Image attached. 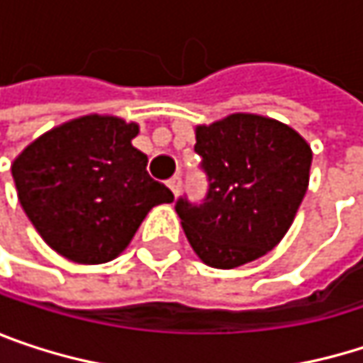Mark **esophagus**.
<instances>
[{
  "label": "esophagus",
  "instance_id": "esophagus-1",
  "mask_svg": "<svg viewBox=\"0 0 363 363\" xmlns=\"http://www.w3.org/2000/svg\"><path fill=\"white\" fill-rule=\"evenodd\" d=\"M168 186H170V191H172L174 195H179V193H181V186H182L181 177H172V179L168 181Z\"/></svg>",
  "mask_w": 363,
  "mask_h": 363
}]
</instances>
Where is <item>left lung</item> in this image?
<instances>
[{
  "mask_svg": "<svg viewBox=\"0 0 363 363\" xmlns=\"http://www.w3.org/2000/svg\"><path fill=\"white\" fill-rule=\"evenodd\" d=\"M210 189L201 206L177 201L184 235L201 262L235 269L273 250L309 186L311 147L290 125L231 113L195 128Z\"/></svg>",
  "mask_w": 363,
  "mask_h": 363,
  "instance_id": "8db88e82",
  "label": "left lung"
}]
</instances>
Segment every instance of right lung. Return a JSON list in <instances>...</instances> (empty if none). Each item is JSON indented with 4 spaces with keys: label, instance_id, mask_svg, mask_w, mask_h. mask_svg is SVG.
Wrapping results in <instances>:
<instances>
[{
    "label": "right lung",
    "instance_id": "add662e5",
    "mask_svg": "<svg viewBox=\"0 0 363 363\" xmlns=\"http://www.w3.org/2000/svg\"><path fill=\"white\" fill-rule=\"evenodd\" d=\"M138 123L115 115L65 121L12 162L18 201L41 240L79 264H101L128 248L153 206L174 201L132 147Z\"/></svg>",
    "mask_w": 363,
    "mask_h": 363
}]
</instances>
